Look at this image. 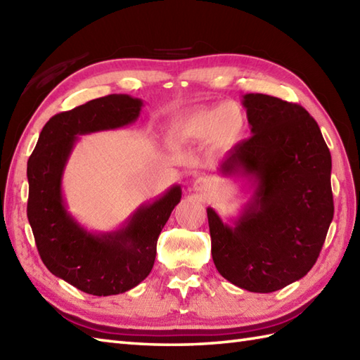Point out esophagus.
Instances as JSON below:
<instances>
[{"mask_svg": "<svg viewBox=\"0 0 360 360\" xmlns=\"http://www.w3.org/2000/svg\"><path fill=\"white\" fill-rule=\"evenodd\" d=\"M192 188L195 190L196 193L205 195V193L210 192V182H209L207 179H205V178H196V179L193 181Z\"/></svg>", "mask_w": 360, "mask_h": 360, "instance_id": "34e87169", "label": "esophagus"}]
</instances>
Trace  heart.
Returning <instances> with one entry per match:
<instances>
[{"mask_svg":"<svg viewBox=\"0 0 360 360\" xmlns=\"http://www.w3.org/2000/svg\"><path fill=\"white\" fill-rule=\"evenodd\" d=\"M244 120L233 103H218L195 110L176 117L168 127V136L174 142H205L213 147L229 150L240 142Z\"/></svg>","mask_w":360,"mask_h":360,"instance_id":"obj_1","label":"heart"}]
</instances>
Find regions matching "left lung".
<instances>
[{
	"label": "left lung",
	"mask_w": 360,
	"mask_h": 360,
	"mask_svg": "<svg viewBox=\"0 0 360 360\" xmlns=\"http://www.w3.org/2000/svg\"><path fill=\"white\" fill-rule=\"evenodd\" d=\"M252 137L217 167L246 178L250 196L224 223L207 207L212 258L232 285L267 294L304 277L316 264L333 221L331 153L303 106L244 94Z\"/></svg>",
	"instance_id": "obj_1"
}]
</instances>
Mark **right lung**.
I'll return each instance as SVG.
<instances>
[{"instance_id":"1","label":"right lung","mask_w":360,"mask_h":360,"mask_svg":"<svg viewBox=\"0 0 360 360\" xmlns=\"http://www.w3.org/2000/svg\"><path fill=\"white\" fill-rule=\"evenodd\" d=\"M142 106L141 98L111 94L56 114L27 160V219L38 254L56 277L91 295L127 292L148 277L159 233L181 201L174 184L110 232L88 231L68 212L62 182L79 136L131 125Z\"/></svg>"}]
</instances>
